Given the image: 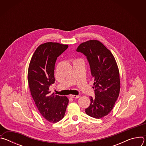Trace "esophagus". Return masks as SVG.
Masks as SVG:
<instances>
[{"mask_svg": "<svg viewBox=\"0 0 146 146\" xmlns=\"http://www.w3.org/2000/svg\"><path fill=\"white\" fill-rule=\"evenodd\" d=\"M70 97L72 98H79L80 96V95H70Z\"/></svg>", "mask_w": 146, "mask_h": 146, "instance_id": "34e87169", "label": "esophagus"}]
</instances>
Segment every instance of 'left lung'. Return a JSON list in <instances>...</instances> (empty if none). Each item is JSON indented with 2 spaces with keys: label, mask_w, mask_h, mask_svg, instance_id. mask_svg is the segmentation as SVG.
Masks as SVG:
<instances>
[{
  "label": "left lung",
  "mask_w": 146,
  "mask_h": 146,
  "mask_svg": "<svg viewBox=\"0 0 146 146\" xmlns=\"http://www.w3.org/2000/svg\"><path fill=\"white\" fill-rule=\"evenodd\" d=\"M76 51L87 56L94 78L95 96L90 98L91 104L86 113L101 118L112 110L119 96L120 79L117 62L110 51L96 40L80 44Z\"/></svg>",
  "instance_id": "obj_1"
}]
</instances>
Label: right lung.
I'll return each instance as SVG.
<instances>
[{
	"label": "right lung",
	"instance_id": "obj_1",
	"mask_svg": "<svg viewBox=\"0 0 146 146\" xmlns=\"http://www.w3.org/2000/svg\"><path fill=\"white\" fill-rule=\"evenodd\" d=\"M68 47V45L52 42L40 45L31 58L28 68V84L35 105L42 116L52 123L64 118L69 103L66 96L55 95L49 91L55 80L56 59Z\"/></svg>",
	"mask_w": 146,
	"mask_h": 146
}]
</instances>
